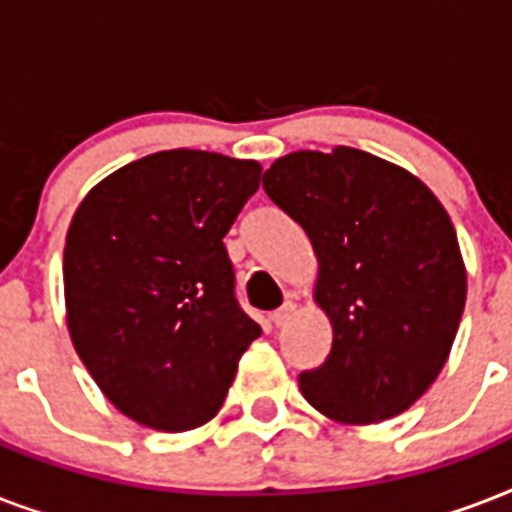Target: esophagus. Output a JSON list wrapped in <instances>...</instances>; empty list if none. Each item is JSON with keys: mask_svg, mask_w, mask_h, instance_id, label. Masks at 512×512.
Listing matches in <instances>:
<instances>
[{"mask_svg": "<svg viewBox=\"0 0 512 512\" xmlns=\"http://www.w3.org/2000/svg\"><path fill=\"white\" fill-rule=\"evenodd\" d=\"M295 311H297V305L289 300V303L281 305L279 311L271 313V324H273V327H284V324H289V319L295 316Z\"/></svg>", "mask_w": 512, "mask_h": 512, "instance_id": "1", "label": "esophagus"}]
</instances>
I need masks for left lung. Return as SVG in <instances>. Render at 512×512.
Listing matches in <instances>:
<instances>
[{
  "mask_svg": "<svg viewBox=\"0 0 512 512\" xmlns=\"http://www.w3.org/2000/svg\"><path fill=\"white\" fill-rule=\"evenodd\" d=\"M263 188L308 233L313 300L332 324L327 361L300 374L305 401L340 425L406 412L444 369L468 295L444 204L409 170L348 146L281 156Z\"/></svg>",
  "mask_w": 512,
  "mask_h": 512,
  "instance_id": "8db88e82",
  "label": "left lung"
}]
</instances>
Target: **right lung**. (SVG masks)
<instances>
[{
    "instance_id": "right-lung-1",
    "label": "right lung",
    "mask_w": 512,
    "mask_h": 512,
    "mask_svg": "<svg viewBox=\"0 0 512 512\" xmlns=\"http://www.w3.org/2000/svg\"><path fill=\"white\" fill-rule=\"evenodd\" d=\"M260 172L252 159L159 151L103 177L71 217L68 335L103 396L146 428L212 420L260 337L223 244Z\"/></svg>"
}]
</instances>
